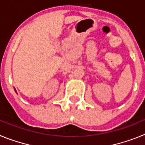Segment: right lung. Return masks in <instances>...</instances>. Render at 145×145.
<instances>
[{"instance_id":"obj_1","label":"right lung","mask_w":145,"mask_h":145,"mask_svg":"<svg viewBox=\"0 0 145 145\" xmlns=\"http://www.w3.org/2000/svg\"><path fill=\"white\" fill-rule=\"evenodd\" d=\"M14 90H15V92H16V93H17V92H16V89H15V88H14Z\"/></svg>"}]
</instances>
